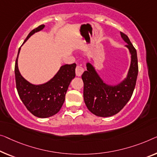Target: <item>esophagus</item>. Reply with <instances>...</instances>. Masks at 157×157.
<instances>
[{"instance_id":"obj_1","label":"esophagus","mask_w":157,"mask_h":157,"mask_svg":"<svg viewBox=\"0 0 157 157\" xmlns=\"http://www.w3.org/2000/svg\"><path fill=\"white\" fill-rule=\"evenodd\" d=\"M85 70L81 66V65H78V66L76 67V69H75V73H76V75L77 76H81L82 74L83 73V72Z\"/></svg>"}]
</instances>
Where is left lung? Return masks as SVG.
I'll return each instance as SVG.
<instances>
[{"mask_svg":"<svg viewBox=\"0 0 157 157\" xmlns=\"http://www.w3.org/2000/svg\"><path fill=\"white\" fill-rule=\"evenodd\" d=\"M125 46L131 54V63L127 78L116 85L104 83L90 63L82 75L84 82V100L89 111L100 117L112 116L118 113L132 97L138 74L137 51L127 35L121 32Z\"/></svg>","mask_w":157,"mask_h":157,"instance_id":"obj_1","label":"left lung"}]
</instances>
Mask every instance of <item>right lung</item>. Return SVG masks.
<instances>
[{
  "label": "right lung",
  "instance_id": "right-lung-1",
  "mask_svg": "<svg viewBox=\"0 0 157 157\" xmlns=\"http://www.w3.org/2000/svg\"><path fill=\"white\" fill-rule=\"evenodd\" d=\"M45 25H39L28 34L25 42L35 32L41 31ZM16 58L15 75L16 87L23 104L28 111L38 118H48L55 115L63 104L65 94L71 82L75 77L76 64H66L60 67L53 78L43 85H35L29 83L21 75Z\"/></svg>",
  "mask_w": 157,
  "mask_h": 157
}]
</instances>
